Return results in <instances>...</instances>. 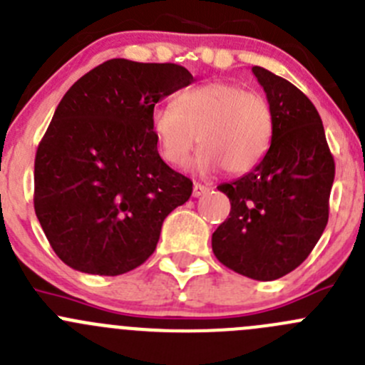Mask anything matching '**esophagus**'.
I'll return each mask as SVG.
<instances>
[{
  "label": "esophagus",
  "instance_id": "1",
  "mask_svg": "<svg viewBox=\"0 0 365 365\" xmlns=\"http://www.w3.org/2000/svg\"><path fill=\"white\" fill-rule=\"evenodd\" d=\"M208 189H210V187L208 185H203V183H194L192 185V196L194 197H200V196H203L205 192H208Z\"/></svg>",
  "mask_w": 365,
  "mask_h": 365
}]
</instances>
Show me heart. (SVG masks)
<instances>
[{
    "instance_id": "heart-1",
    "label": "heart",
    "mask_w": 365,
    "mask_h": 365,
    "mask_svg": "<svg viewBox=\"0 0 365 365\" xmlns=\"http://www.w3.org/2000/svg\"><path fill=\"white\" fill-rule=\"evenodd\" d=\"M150 126L168 164L183 168L197 140V168L244 175L271 148L274 112L264 94L228 81H210L182 93L175 105H157Z\"/></svg>"
}]
</instances>
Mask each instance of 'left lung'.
<instances>
[{
    "mask_svg": "<svg viewBox=\"0 0 365 365\" xmlns=\"http://www.w3.org/2000/svg\"><path fill=\"white\" fill-rule=\"evenodd\" d=\"M251 71L274 112V135L253 171L217 187L232 208L212 251L242 277L271 282L294 271L323 235L335 162L312 101L285 78Z\"/></svg>",
    "mask_w": 365,
    "mask_h": 365,
    "instance_id": "1",
    "label": "left lung"
}]
</instances>
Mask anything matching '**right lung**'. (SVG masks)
Instances as JSON below:
<instances>
[{"mask_svg":"<svg viewBox=\"0 0 365 365\" xmlns=\"http://www.w3.org/2000/svg\"><path fill=\"white\" fill-rule=\"evenodd\" d=\"M194 81L176 63L112 58L63 94L35 155L34 207L56 257L118 277L153 255L192 182L160 158L155 105Z\"/></svg>","mask_w":365,"mask_h":365,"instance_id":"obj_1","label":"right lung"}]
</instances>
